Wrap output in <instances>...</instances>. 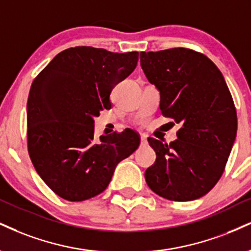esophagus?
Listing matches in <instances>:
<instances>
[{
	"mask_svg": "<svg viewBox=\"0 0 251 251\" xmlns=\"http://www.w3.org/2000/svg\"><path fill=\"white\" fill-rule=\"evenodd\" d=\"M141 144H147V135L141 134Z\"/></svg>",
	"mask_w": 251,
	"mask_h": 251,
	"instance_id": "1",
	"label": "esophagus"
}]
</instances>
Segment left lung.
I'll return each instance as SVG.
<instances>
[{"mask_svg": "<svg viewBox=\"0 0 251 251\" xmlns=\"http://www.w3.org/2000/svg\"><path fill=\"white\" fill-rule=\"evenodd\" d=\"M140 65L160 91V110L181 128L171 144L149 138L156 159L147 185L171 201L206 195L222 176L237 131L231 93L217 66L186 48L141 52Z\"/></svg>", "mask_w": 251, "mask_h": 251, "instance_id": "obj_1", "label": "left lung"}]
</instances>
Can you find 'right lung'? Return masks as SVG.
Returning <instances> with one entry per match:
<instances>
[{
    "label": "right lung",
    "instance_id": "obj_1",
    "mask_svg": "<svg viewBox=\"0 0 251 251\" xmlns=\"http://www.w3.org/2000/svg\"><path fill=\"white\" fill-rule=\"evenodd\" d=\"M138 59L137 51L69 48L32 81L26 104L29 156L42 180L64 200L100 194L118 162L138 149L140 135L133 129L95 140L93 124V117L111 108V91Z\"/></svg>",
    "mask_w": 251,
    "mask_h": 251
}]
</instances>
